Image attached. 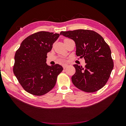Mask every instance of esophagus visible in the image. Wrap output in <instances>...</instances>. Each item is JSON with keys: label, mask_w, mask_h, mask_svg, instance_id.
<instances>
[{"label": "esophagus", "mask_w": 126, "mask_h": 126, "mask_svg": "<svg viewBox=\"0 0 126 126\" xmlns=\"http://www.w3.org/2000/svg\"><path fill=\"white\" fill-rule=\"evenodd\" d=\"M67 66H68L67 64H63V65H62V67H63V68H64V69H65V68L67 67Z\"/></svg>", "instance_id": "obj_1"}]
</instances>
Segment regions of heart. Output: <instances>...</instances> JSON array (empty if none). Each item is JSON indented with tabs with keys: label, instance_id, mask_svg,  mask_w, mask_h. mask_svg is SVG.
Listing matches in <instances>:
<instances>
[{
	"label": "heart",
	"instance_id": "heart-1",
	"mask_svg": "<svg viewBox=\"0 0 126 126\" xmlns=\"http://www.w3.org/2000/svg\"><path fill=\"white\" fill-rule=\"evenodd\" d=\"M69 40V39H68V38H65V39H64V42H65L66 40Z\"/></svg>",
	"mask_w": 126,
	"mask_h": 126
}]
</instances>
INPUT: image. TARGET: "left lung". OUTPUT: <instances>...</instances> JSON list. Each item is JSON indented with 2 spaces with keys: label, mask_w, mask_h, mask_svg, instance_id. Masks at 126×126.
Returning a JSON list of instances; mask_svg holds the SVG:
<instances>
[{
  "label": "left lung",
  "mask_w": 126,
  "mask_h": 126,
  "mask_svg": "<svg viewBox=\"0 0 126 126\" xmlns=\"http://www.w3.org/2000/svg\"><path fill=\"white\" fill-rule=\"evenodd\" d=\"M61 35L75 42L76 55L85 59L84 67L74 64L76 73L72 81L77 88L94 92L103 87L113 68L111 50L103 37L94 31L78 29L61 32Z\"/></svg>",
  "instance_id": "1"
}]
</instances>
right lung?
<instances>
[{
	"label": "right lung",
	"mask_w": 126,
	"mask_h": 126,
	"mask_svg": "<svg viewBox=\"0 0 126 126\" xmlns=\"http://www.w3.org/2000/svg\"><path fill=\"white\" fill-rule=\"evenodd\" d=\"M59 34L40 31L23 40L14 57L13 72L24 90L34 95H43L54 88L57 76L63 68L56 64H47V53Z\"/></svg>",
	"instance_id": "obj_1"
}]
</instances>
